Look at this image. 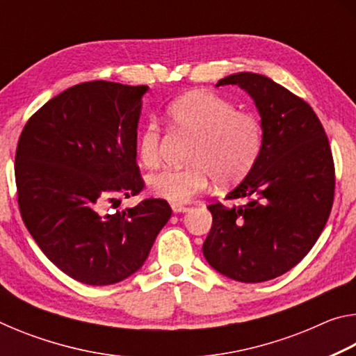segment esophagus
Wrapping results in <instances>:
<instances>
[{"mask_svg": "<svg viewBox=\"0 0 356 356\" xmlns=\"http://www.w3.org/2000/svg\"><path fill=\"white\" fill-rule=\"evenodd\" d=\"M172 210H174V213H185V212H188L190 207L180 206V204H172Z\"/></svg>", "mask_w": 356, "mask_h": 356, "instance_id": "esophagus-1", "label": "esophagus"}]
</instances>
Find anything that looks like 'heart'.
Returning a JSON list of instances; mask_svg holds the SVG:
<instances>
[{
  "mask_svg": "<svg viewBox=\"0 0 356 356\" xmlns=\"http://www.w3.org/2000/svg\"><path fill=\"white\" fill-rule=\"evenodd\" d=\"M166 116L179 131L195 138L185 170H165L149 177L155 196L172 204L188 202L213 179L227 185L245 179L264 149V125L254 113L240 111L221 95L191 91L172 100ZM160 130L147 125L138 141V159L146 168L159 166Z\"/></svg>",
  "mask_w": 356,
  "mask_h": 356,
  "instance_id": "obj_1",
  "label": "heart"
}]
</instances>
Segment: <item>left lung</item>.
<instances>
[{"instance_id": "8db88e82", "label": "left lung", "mask_w": 356, "mask_h": 356, "mask_svg": "<svg viewBox=\"0 0 356 356\" xmlns=\"http://www.w3.org/2000/svg\"><path fill=\"white\" fill-rule=\"evenodd\" d=\"M238 84L261 114L264 149L226 200L210 204L212 229L202 252L227 278L262 282L295 267L317 242L333 207L334 163L314 110L270 78L240 72L216 86Z\"/></svg>"}]
</instances>
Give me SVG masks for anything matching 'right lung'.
Listing matches in <instances>:
<instances>
[{
    "label": "right lung",
    "instance_id": "add662e5",
    "mask_svg": "<svg viewBox=\"0 0 356 356\" xmlns=\"http://www.w3.org/2000/svg\"><path fill=\"white\" fill-rule=\"evenodd\" d=\"M147 86L88 81L35 111L15 152L23 222L44 254L89 286L119 282L143 267L172 210L165 200L104 212L116 195L136 196L138 120Z\"/></svg>",
    "mask_w": 356,
    "mask_h": 356
}]
</instances>
